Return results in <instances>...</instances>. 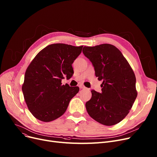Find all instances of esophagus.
Masks as SVG:
<instances>
[{
  "label": "esophagus",
  "instance_id": "1",
  "mask_svg": "<svg viewBox=\"0 0 157 157\" xmlns=\"http://www.w3.org/2000/svg\"><path fill=\"white\" fill-rule=\"evenodd\" d=\"M79 87L80 88H81V89H85V88H86V87H85L83 84H79Z\"/></svg>",
  "mask_w": 157,
  "mask_h": 157
}]
</instances>
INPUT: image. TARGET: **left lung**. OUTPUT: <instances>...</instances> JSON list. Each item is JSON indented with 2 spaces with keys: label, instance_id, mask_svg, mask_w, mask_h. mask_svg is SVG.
I'll return each instance as SVG.
<instances>
[{
  "label": "left lung",
  "instance_id": "obj_1",
  "mask_svg": "<svg viewBox=\"0 0 157 157\" xmlns=\"http://www.w3.org/2000/svg\"><path fill=\"white\" fill-rule=\"evenodd\" d=\"M83 53L92 63L96 77L103 81L101 94L91 91V99L85 104L86 111L102 125L117 124L128 114L137 97L135 74L121 52L112 44L85 46Z\"/></svg>",
  "mask_w": 157,
  "mask_h": 157
}]
</instances>
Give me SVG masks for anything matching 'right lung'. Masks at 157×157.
Wrapping results in <instances>:
<instances>
[{"label":"right lung","mask_w":157,"mask_h":157,"mask_svg":"<svg viewBox=\"0 0 157 157\" xmlns=\"http://www.w3.org/2000/svg\"><path fill=\"white\" fill-rule=\"evenodd\" d=\"M82 48L61 43L48 45L28 66L22 92L29 110L39 120L49 122L60 117L78 93V86L63 85L62 79L72 77V64Z\"/></svg>","instance_id":"obj_1"}]
</instances>
